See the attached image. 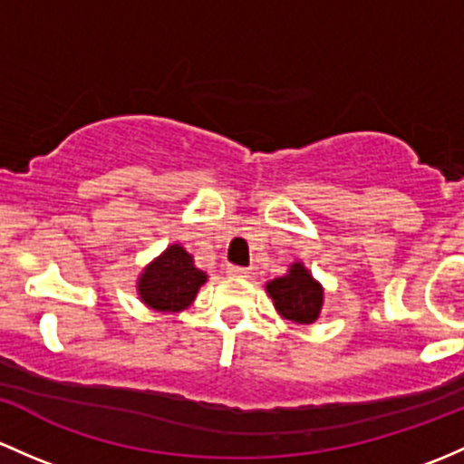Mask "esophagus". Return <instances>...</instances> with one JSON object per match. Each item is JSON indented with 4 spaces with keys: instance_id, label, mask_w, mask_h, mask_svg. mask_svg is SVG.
<instances>
[{
    "instance_id": "34e87169",
    "label": "esophagus",
    "mask_w": 464,
    "mask_h": 464,
    "mask_svg": "<svg viewBox=\"0 0 464 464\" xmlns=\"http://www.w3.org/2000/svg\"><path fill=\"white\" fill-rule=\"evenodd\" d=\"M227 276H237V279H247V276H250V270H247V267L230 266V267H227Z\"/></svg>"
}]
</instances>
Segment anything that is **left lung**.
Here are the masks:
<instances>
[{"label": "left lung", "instance_id": "obj_1", "mask_svg": "<svg viewBox=\"0 0 464 464\" xmlns=\"http://www.w3.org/2000/svg\"><path fill=\"white\" fill-rule=\"evenodd\" d=\"M266 293L275 304L279 317L293 324L308 326V324L317 322L319 313H322L324 285L314 279L304 261H295L284 276L267 281Z\"/></svg>", "mask_w": 464, "mask_h": 464}]
</instances>
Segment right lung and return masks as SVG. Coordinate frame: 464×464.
Returning <instances> with one entry per match:
<instances>
[{
  "mask_svg": "<svg viewBox=\"0 0 464 464\" xmlns=\"http://www.w3.org/2000/svg\"><path fill=\"white\" fill-rule=\"evenodd\" d=\"M208 275L180 243H171L142 267L136 281L138 299L156 313H183L197 299Z\"/></svg>",
  "mask_w": 464,
  "mask_h": 464,
  "instance_id": "right-lung-1",
  "label": "right lung"
}]
</instances>
